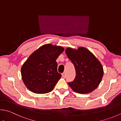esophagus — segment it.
I'll return each instance as SVG.
<instances>
[{
    "mask_svg": "<svg viewBox=\"0 0 121 121\" xmlns=\"http://www.w3.org/2000/svg\"><path fill=\"white\" fill-rule=\"evenodd\" d=\"M62 77H63V78H65L66 77V74H65V72H64V73H62Z\"/></svg>",
    "mask_w": 121,
    "mask_h": 121,
    "instance_id": "34e87169",
    "label": "esophagus"
}]
</instances>
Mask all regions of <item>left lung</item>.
Instances as JSON below:
<instances>
[{
  "instance_id": "obj_1",
  "label": "left lung",
  "mask_w": 121,
  "mask_h": 121,
  "mask_svg": "<svg viewBox=\"0 0 121 121\" xmlns=\"http://www.w3.org/2000/svg\"><path fill=\"white\" fill-rule=\"evenodd\" d=\"M65 53L74 66L75 77L68 82L71 88L80 94H86L99 86L103 76L102 65L90 51L84 47L78 50L68 48Z\"/></svg>"
}]
</instances>
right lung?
<instances>
[{
  "label": "right lung",
  "instance_id": "right-lung-1",
  "mask_svg": "<svg viewBox=\"0 0 121 121\" xmlns=\"http://www.w3.org/2000/svg\"><path fill=\"white\" fill-rule=\"evenodd\" d=\"M64 50L62 47L47 44L31 54L21 68L22 80L30 91L44 94L52 90L62 76L56 60Z\"/></svg>",
  "mask_w": 121,
  "mask_h": 121
}]
</instances>
